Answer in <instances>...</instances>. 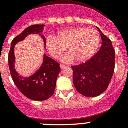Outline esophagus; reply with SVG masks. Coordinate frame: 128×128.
<instances>
[{
    "instance_id": "obj_1",
    "label": "esophagus",
    "mask_w": 128,
    "mask_h": 128,
    "mask_svg": "<svg viewBox=\"0 0 128 128\" xmlns=\"http://www.w3.org/2000/svg\"><path fill=\"white\" fill-rule=\"evenodd\" d=\"M60 68H62V69H64V68H65L66 67V66H65V65H64V64H60Z\"/></svg>"
}]
</instances>
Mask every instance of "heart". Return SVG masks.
<instances>
[{
  "instance_id": "b5f03b06",
  "label": "heart",
  "mask_w": 128,
  "mask_h": 128,
  "mask_svg": "<svg viewBox=\"0 0 128 128\" xmlns=\"http://www.w3.org/2000/svg\"><path fill=\"white\" fill-rule=\"evenodd\" d=\"M99 32L94 28L76 27L58 32L56 37H48L46 48L50 55L58 58L65 51L69 53L62 58L64 62H84L95 53L100 42Z\"/></svg>"
}]
</instances>
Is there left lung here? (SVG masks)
<instances>
[{
  "label": "left lung",
  "mask_w": 128,
  "mask_h": 128,
  "mask_svg": "<svg viewBox=\"0 0 128 128\" xmlns=\"http://www.w3.org/2000/svg\"><path fill=\"white\" fill-rule=\"evenodd\" d=\"M96 28L102 41L98 52L85 63L72 66L74 86L86 97L98 96L107 89L115 66V51L111 40Z\"/></svg>",
  "instance_id": "left-lung-1"
}]
</instances>
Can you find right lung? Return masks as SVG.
I'll use <instances>...</instances> for the list:
<instances>
[{"mask_svg": "<svg viewBox=\"0 0 128 128\" xmlns=\"http://www.w3.org/2000/svg\"><path fill=\"white\" fill-rule=\"evenodd\" d=\"M44 26V24H35L27 27L13 39L8 53L9 69L15 85L26 97L35 101L46 100L53 95L60 72V64L44 53L42 63L34 73L29 76H20L15 69L14 47L28 35L38 34L42 38L45 48L46 38L42 34Z\"/></svg>", "mask_w": 128, "mask_h": 128, "instance_id": "1", "label": "right lung"}]
</instances>
